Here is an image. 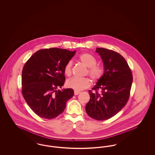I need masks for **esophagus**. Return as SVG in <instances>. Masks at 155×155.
Returning <instances> with one entry per match:
<instances>
[{
  "label": "esophagus",
  "mask_w": 155,
  "mask_h": 155,
  "mask_svg": "<svg viewBox=\"0 0 155 155\" xmlns=\"http://www.w3.org/2000/svg\"><path fill=\"white\" fill-rule=\"evenodd\" d=\"M80 93V91H74V95H78Z\"/></svg>",
  "instance_id": "esophagus-1"
}]
</instances>
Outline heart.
<instances>
[{
  "label": "heart",
  "mask_w": 155,
  "mask_h": 155,
  "mask_svg": "<svg viewBox=\"0 0 155 155\" xmlns=\"http://www.w3.org/2000/svg\"><path fill=\"white\" fill-rule=\"evenodd\" d=\"M80 59L82 63L88 68L87 74H88L94 81H98L102 77L104 68L102 66L96 64L97 60L95 57L91 54L85 53L81 54ZM72 68L73 61L69 60L64 67V73L67 76L70 77L72 74ZM91 84V82L88 78L74 77L67 81L66 85L67 87L73 89L75 91H81L88 88Z\"/></svg>",
  "instance_id": "obj_1"
}]
</instances>
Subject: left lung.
Segmentation results:
<instances>
[{
  "label": "left lung",
  "instance_id": "8db88e82",
  "mask_svg": "<svg viewBox=\"0 0 155 155\" xmlns=\"http://www.w3.org/2000/svg\"><path fill=\"white\" fill-rule=\"evenodd\" d=\"M104 64V74L92 90L85 110L96 120L110 118L127 103L133 82V74L125 59L118 53L96 48Z\"/></svg>",
  "mask_w": 155,
  "mask_h": 155
}]
</instances>
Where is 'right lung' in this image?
Returning <instances> with one entry per match:
<instances>
[{
    "label": "right lung",
    "instance_id": "add662e5",
    "mask_svg": "<svg viewBox=\"0 0 155 155\" xmlns=\"http://www.w3.org/2000/svg\"><path fill=\"white\" fill-rule=\"evenodd\" d=\"M76 51L60 48L39 50L25 63L22 71V94L38 116L52 119L64 110L74 91H60L65 81L64 67Z\"/></svg>",
    "mask_w": 155,
    "mask_h": 155
}]
</instances>
